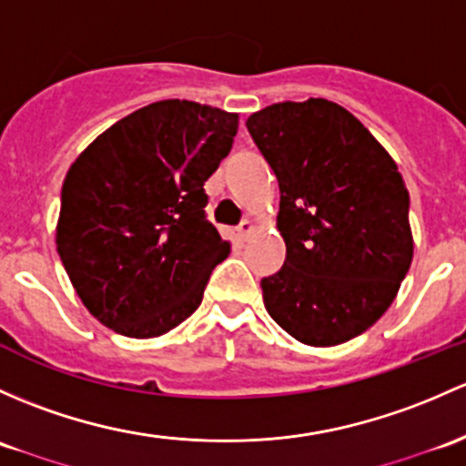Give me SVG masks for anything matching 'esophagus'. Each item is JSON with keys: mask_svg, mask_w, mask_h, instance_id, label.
I'll use <instances>...</instances> for the list:
<instances>
[{"mask_svg": "<svg viewBox=\"0 0 466 466\" xmlns=\"http://www.w3.org/2000/svg\"><path fill=\"white\" fill-rule=\"evenodd\" d=\"M252 229H254V225H252V220H249V218H243L241 223H238V234H241L243 238L249 237V234H252Z\"/></svg>", "mask_w": 466, "mask_h": 466, "instance_id": "esophagus-1", "label": "esophagus"}]
</instances>
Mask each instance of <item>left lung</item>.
<instances>
[{
    "instance_id": "1",
    "label": "left lung",
    "mask_w": 466,
    "mask_h": 466,
    "mask_svg": "<svg viewBox=\"0 0 466 466\" xmlns=\"http://www.w3.org/2000/svg\"><path fill=\"white\" fill-rule=\"evenodd\" d=\"M246 127L281 189L286 261L261 279L266 310L303 344H344L384 315L413 258L398 165L323 97L266 106Z\"/></svg>"
}]
</instances>
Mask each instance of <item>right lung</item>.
Listing matches in <instances>:
<instances>
[{
	"label": "right lung",
	"mask_w": 466,
	"mask_h": 466,
	"mask_svg": "<svg viewBox=\"0 0 466 466\" xmlns=\"http://www.w3.org/2000/svg\"><path fill=\"white\" fill-rule=\"evenodd\" d=\"M238 116L187 100L143 106L97 136L62 185L57 254L89 312L127 337H158L203 301L229 243L209 223L205 180Z\"/></svg>",
	"instance_id": "right-lung-1"
}]
</instances>
